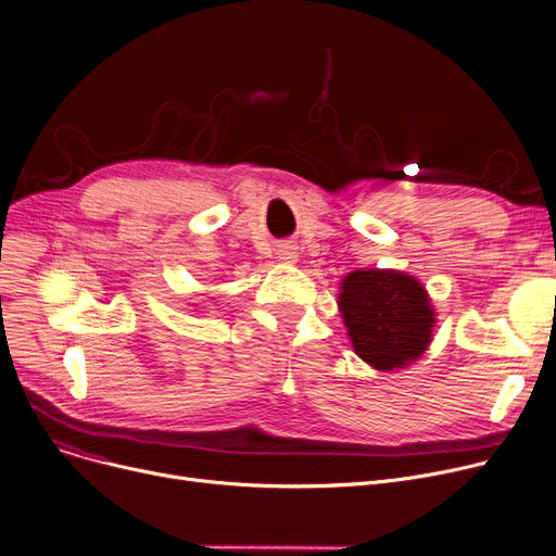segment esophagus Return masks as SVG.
<instances>
[{
    "instance_id": "esophagus-1",
    "label": "esophagus",
    "mask_w": 556,
    "mask_h": 556,
    "mask_svg": "<svg viewBox=\"0 0 556 556\" xmlns=\"http://www.w3.org/2000/svg\"><path fill=\"white\" fill-rule=\"evenodd\" d=\"M280 255H282V260H287V263H291V260H296V249H293V247H285L282 251H280Z\"/></svg>"
}]
</instances>
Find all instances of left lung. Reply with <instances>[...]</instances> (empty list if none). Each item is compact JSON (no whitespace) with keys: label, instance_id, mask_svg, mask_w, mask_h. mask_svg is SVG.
Returning <instances> with one entry per match:
<instances>
[{"label":"left lung","instance_id":"left-lung-1","mask_svg":"<svg viewBox=\"0 0 556 556\" xmlns=\"http://www.w3.org/2000/svg\"><path fill=\"white\" fill-rule=\"evenodd\" d=\"M339 309L354 352L377 370L404 368L431 343L435 314L427 291L402 271H352Z\"/></svg>","mask_w":556,"mask_h":556}]
</instances>
